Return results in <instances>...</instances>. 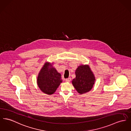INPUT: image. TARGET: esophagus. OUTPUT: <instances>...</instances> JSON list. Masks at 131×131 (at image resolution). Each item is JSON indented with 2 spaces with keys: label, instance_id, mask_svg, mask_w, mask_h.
Wrapping results in <instances>:
<instances>
[{
  "label": "esophagus",
  "instance_id": "esophagus-1",
  "mask_svg": "<svg viewBox=\"0 0 131 131\" xmlns=\"http://www.w3.org/2000/svg\"><path fill=\"white\" fill-rule=\"evenodd\" d=\"M70 80H71V78H68V79H66V81L67 82H70Z\"/></svg>",
  "mask_w": 131,
  "mask_h": 131
}]
</instances>
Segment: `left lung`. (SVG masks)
I'll return each mask as SVG.
<instances>
[{"mask_svg":"<svg viewBox=\"0 0 131 131\" xmlns=\"http://www.w3.org/2000/svg\"><path fill=\"white\" fill-rule=\"evenodd\" d=\"M75 73L76 77L72 80V84L78 92L82 94L90 91L94 84L95 77L89 65H80Z\"/></svg>","mask_w":131,"mask_h":131,"instance_id":"1","label":"left lung"}]
</instances>
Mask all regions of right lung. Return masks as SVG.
Wrapping results in <instances>:
<instances>
[{
  "mask_svg": "<svg viewBox=\"0 0 131 131\" xmlns=\"http://www.w3.org/2000/svg\"><path fill=\"white\" fill-rule=\"evenodd\" d=\"M53 63L48 61L44 63L37 79L40 89L48 95L53 94L62 81L61 74L52 66Z\"/></svg>",
  "mask_w": 131,
  "mask_h": 131,
  "instance_id": "obj_1",
  "label": "right lung"
}]
</instances>
